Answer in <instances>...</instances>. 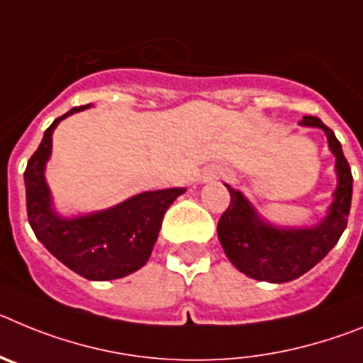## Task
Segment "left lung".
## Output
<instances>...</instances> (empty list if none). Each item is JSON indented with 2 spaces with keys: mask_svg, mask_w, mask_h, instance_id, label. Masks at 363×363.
<instances>
[{
  "mask_svg": "<svg viewBox=\"0 0 363 363\" xmlns=\"http://www.w3.org/2000/svg\"><path fill=\"white\" fill-rule=\"evenodd\" d=\"M300 125L322 129L335 156L338 182L327 214L318 223L306 227L274 225L255 209L243 192L225 184L230 192V205L218 221V240L230 264L259 281L284 284L300 278L325 258L347 227L352 176L342 145L320 118L303 116Z\"/></svg>",
  "mask_w": 363,
  "mask_h": 363,
  "instance_id": "left-lung-1",
  "label": "left lung"
}]
</instances>
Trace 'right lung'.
I'll return each mask as SVG.
<instances>
[{"label": "right lung", "mask_w": 363, "mask_h": 363, "mask_svg": "<svg viewBox=\"0 0 363 363\" xmlns=\"http://www.w3.org/2000/svg\"><path fill=\"white\" fill-rule=\"evenodd\" d=\"M92 105L70 108L52 121L25 169L28 223L36 238L70 271L94 281L118 280L149 262L165 211L184 187L140 192L108 209L63 216L56 211L45 169L57 123Z\"/></svg>", "instance_id": "1"}]
</instances>
